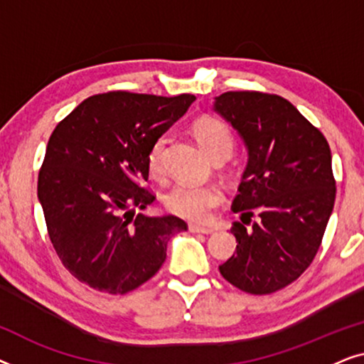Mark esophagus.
I'll return each mask as SVG.
<instances>
[{
    "label": "esophagus",
    "instance_id": "obj_1",
    "mask_svg": "<svg viewBox=\"0 0 364 364\" xmlns=\"http://www.w3.org/2000/svg\"><path fill=\"white\" fill-rule=\"evenodd\" d=\"M188 230H191L192 233H203V235H208V233H213V228H210V227L193 225V223H191V225H188Z\"/></svg>",
    "mask_w": 364,
    "mask_h": 364
}]
</instances>
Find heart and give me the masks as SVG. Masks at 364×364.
I'll use <instances>...</instances> for the list:
<instances>
[{"mask_svg": "<svg viewBox=\"0 0 364 364\" xmlns=\"http://www.w3.org/2000/svg\"><path fill=\"white\" fill-rule=\"evenodd\" d=\"M192 132L203 152L215 162H220L230 156L235 146L232 129L218 117H198L192 124ZM164 149H166V137L161 136L152 142L147 152V166L154 176L162 172ZM222 200L223 193L215 183L177 182L164 193V205L167 210L192 222L208 220L213 208L220 205Z\"/></svg>", "mask_w": 364, "mask_h": 364, "instance_id": "obj_1", "label": "heart"}]
</instances>
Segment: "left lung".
I'll use <instances>...</instances> for the list:
<instances>
[{"mask_svg":"<svg viewBox=\"0 0 364 364\" xmlns=\"http://www.w3.org/2000/svg\"><path fill=\"white\" fill-rule=\"evenodd\" d=\"M215 111L248 147L232 203L242 213L230 228L238 245L218 270L238 290L270 295L300 278L321 245L336 197L330 146L277 94L228 91L215 99Z\"/></svg>","mask_w":364,"mask_h":364,"instance_id":"obj_1","label":"left lung"}]
</instances>
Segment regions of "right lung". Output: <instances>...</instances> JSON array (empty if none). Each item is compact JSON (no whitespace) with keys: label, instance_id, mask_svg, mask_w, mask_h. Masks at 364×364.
<instances>
[{"label":"right lung","instance_id":"right-lung-1","mask_svg":"<svg viewBox=\"0 0 364 364\" xmlns=\"http://www.w3.org/2000/svg\"><path fill=\"white\" fill-rule=\"evenodd\" d=\"M192 94L162 97L111 91L87 97L49 137L38 176L48 235L73 277L94 290L126 295L156 275L182 218L134 208L156 200L149 178L152 142L178 121Z\"/></svg>","mask_w":364,"mask_h":364}]
</instances>
